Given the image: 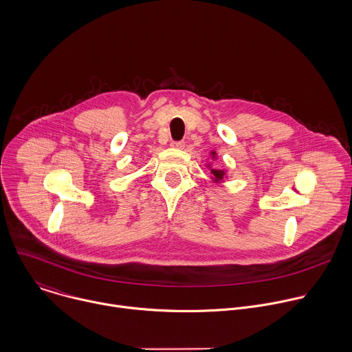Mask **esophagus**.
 I'll return each mask as SVG.
<instances>
[{
    "instance_id": "obj_1",
    "label": "esophagus",
    "mask_w": 352,
    "mask_h": 352,
    "mask_svg": "<svg viewBox=\"0 0 352 352\" xmlns=\"http://www.w3.org/2000/svg\"><path fill=\"white\" fill-rule=\"evenodd\" d=\"M171 146H173V148H178V149H182V148H185V141H173V142H171Z\"/></svg>"
}]
</instances>
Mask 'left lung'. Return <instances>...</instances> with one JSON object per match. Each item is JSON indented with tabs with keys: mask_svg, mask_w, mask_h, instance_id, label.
I'll use <instances>...</instances> for the list:
<instances>
[{
	"mask_svg": "<svg viewBox=\"0 0 352 352\" xmlns=\"http://www.w3.org/2000/svg\"><path fill=\"white\" fill-rule=\"evenodd\" d=\"M212 155H215V153H212ZM211 173H212V175H214L215 181L222 179V177H223V174H225L222 170H217V168H212V170H211Z\"/></svg>",
	"mask_w": 352,
	"mask_h": 352,
	"instance_id": "1",
	"label": "left lung"
}]
</instances>
